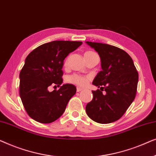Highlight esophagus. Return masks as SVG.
I'll use <instances>...</instances> for the list:
<instances>
[{
	"label": "esophagus",
	"instance_id": "esophagus-1",
	"mask_svg": "<svg viewBox=\"0 0 156 156\" xmlns=\"http://www.w3.org/2000/svg\"><path fill=\"white\" fill-rule=\"evenodd\" d=\"M82 90H83V89L81 88V87H76V91H77V92H80V91H82Z\"/></svg>",
	"mask_w": 156,
	"mask_h": 156
}]
</instances>
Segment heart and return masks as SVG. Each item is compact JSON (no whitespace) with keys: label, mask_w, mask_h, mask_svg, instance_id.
I'll use <instances>...</instances> for the list:
<instances>
[{"label":"heart","mask_w":156,"mask_h":156,"mask_svg":"<svg viewBox=\"0 0 156 156\" xmlns=\"http://www.w3.org/2000/svg\"><path fill=\"white\" fill-rule=\"evenodd\" d=\"M91 53H93V52L91 51H88L84 53V55H89ZM90 80V77L89 76H84V75H80V74H73V75L69 76L68 77L67 80L68 82L72 84H76L78 86L80 87H84L87 84V83Z\"/></svg>","instance_id":"heart-1"}]
</instances>
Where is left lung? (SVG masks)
Listing matches in <instances>:
<instances>
[{
	"label": "left lung",
	"instance_id": "left-lung-1",
	"mask_svg": "<svg viewBox=\"0 0 156 156\" xmlns=\"http://www.w3.org/2000/svg\"><path fill=\"white\" fill-rule=\"evenodd\" d=\"M86 42L98 52L102 69L92 82L100 89L92 91L93 99L87 104V114L95 122H114L135 99L138 73L133 59L124 50L108 44Z\"/></svg>",
	"mask_w": 156,
	"mask_h": 156
}]
</instances>
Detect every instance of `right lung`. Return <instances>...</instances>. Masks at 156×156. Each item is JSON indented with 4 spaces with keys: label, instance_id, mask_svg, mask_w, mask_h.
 Instances as JSON below:
<instances>
[{
    "label": "right lung",
    "instance_id": "right-lung-1",
    "mask_svg": "<svg viewBox=\"0 0 156 156\" xmlns=\"http://www.w3.org/2000/svg\"><path fill=\"white\" fill-rule=\"evenodd\" d=\"M82 44L52 41L37 47L27 55L20 73V97L27 114L35 121L52 123L65 112L68 101L76 94V87L65 84L51 92L48 88L62 84L64 60Z\"/></svg>",
    "mask_w": 156,
    "mask_h": 156
}]
</instances>
